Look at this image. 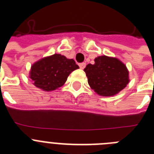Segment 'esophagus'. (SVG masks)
Masks as SVG:
<instances>
[{"label":"esophagus","instance_id":"esophagus-1","mask_svg":"<svg viewBox=\"0 0 154 154\" xmlns=\"http://www.w3.org/2000/svg\"><path fill=\"white\" fill-rule=\"evenodd\" d=\"M79 67L81 69H84L85 67V62H82V63L79 64Z\"/></svg>","mask_w":154,"mask_h":154}]
</instances>
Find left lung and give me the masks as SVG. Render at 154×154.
Returning <instances> with one entry per match:
<instances>
[{
  "mask_svg": "<svg viewBox=\"0 0 154 154\" xmlns=\"http://www.w3.org/2000/svg\"><path fill=\"white\" fill-rule=\"evenodd\" d=\"M94 61L95 64L87 65L84 71L89 86L98 95L114 96L129 83L127 68L118 58L102 55Z\"/></svg>",
  "mask_w": 154,
  "mask_h": 154,
  "instance_id": "left-lung-1",
  "label": "left lung"
}]
</instances>
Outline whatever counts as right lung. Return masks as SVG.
Wrapping results in <instances>:
<instances>
[{
	"label": "right lung",
	"instance_id": "add662e5",
	"mask_svg": "<svg viewBox=\"0 0 154 154\" xmlns=\"http://www.w3.org/2000/svg\"><path fill=\"white\" fill-rule=\"evenodd\" d=\"M77 69L79 67L73 59L55 54L31 65L29 77L35 86L49 92L62 86L70 73Z\"/></svg>",
	"mask_w": 154,
	"mask_h": 154
}]
</instances>
